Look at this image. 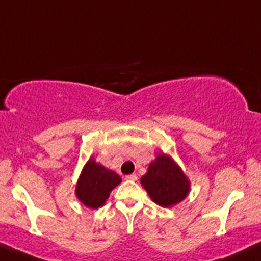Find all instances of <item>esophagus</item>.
<instances>
[{
    "label": "esophagus",
    "instance_id": "34e87169",
    "mask_svg": "<svg viewBox=\"0 0 261 261\" xmlns=\"http://www.w3.org/2000/svg\"><path fill=\"white\" fill-rule=\"evenodd\" d=\"M127 180H131V181H136L137 180V175L136 174H130L126 176Z\"/></svg>",
    "mask_w": 261,
    "mask_h": 261
}]
</instances>
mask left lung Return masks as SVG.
<instances>
[{"label":"left lung","mask_w":261,"mask_h":261,"mask_svg":"<svg viewBox=\"0 0 261 261\" xmlns=\"http://www.w3.org/2000/svg\"><path fill=\"white\" fill-rule=\"evenodd\" d=\"M141 184L152 201L162 207H172L189 195L190 180L169 154L158 153L141 178Z\"/></svg>","instance_id":"8db88e82"}]
</instances>
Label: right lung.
I'll return each instance as SVG.
<instances>
[{"instance_id":"1","label":"right lung","mask_w":261,"mask_h":261,"mask_svg":"<svg viewBox=\"0 0 261 261\" xmlns=\"http://www.w3.org/2000/svg\"><path fill=\"white\" fill-rule=\"evenodd\" d=\"M120 182V175L95 162L94 157H91L81 172L74 194L83 205L95 210L106 203L113 189Z\"/></svg>"}]
</instances>
